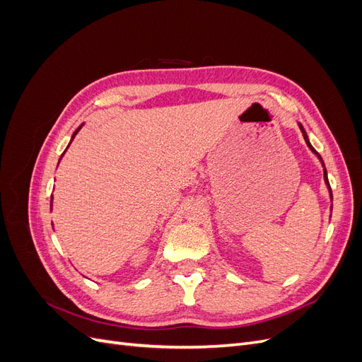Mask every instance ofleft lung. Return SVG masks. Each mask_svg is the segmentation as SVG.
Masks as SVG:
<instances>
[{"mask_svg": "<svg viewBox=\"0 0 362 362\" xmlns=\"http://www.w3.org/2000/svg\"><path fill=\"white\" fill-rule=\"evenodd\" d=\"M299 128H300V131H302V134H303V139H305V141H306V145H308V148L314 152V154L320 158V161H322V164H323V160H322V157L319 156V152H317L313 146H311V144H310V140H308V136H306V133H305V129H303V127L299 124ZM323 168H325V164H323ZM325 181H326V184H327V187H329V181H327V173H326V169H325ZM329 192H331V187H329Z\"/></svg>", "mask_w": 362, "mask_h": 362, "instance_id": "8db88e82", "label": "left lung"}]
</instances>
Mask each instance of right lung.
Instances as JSON below:
<instances>
[{
  "instance_id": "add662e5",
  "label": "right lung",
  "mask_w": 362,
  "mask_h": 362,
  "mask_svg": "<svg viewBox=\"0 0 362 362\" xmlns=\"http://www.w3.org/2000/svg\"><path fill=\"white\" fill-rule=\"evenodd\" d=\"M80 128H81V127H80ZM80 128H78V129H76V131H75V133H74V136H72V140H74V137H75V134H76V133H78V131H80Z\"/></svg>"
}]
</instances>
